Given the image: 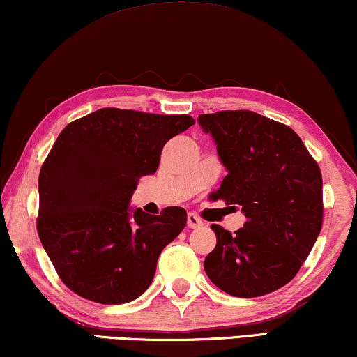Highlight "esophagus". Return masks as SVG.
<instances>
[{"mask_svg": "<svg viewBox=\"0 0 357 357\" xmlns=\"http://www.w3.org/2000/svg\"><path fill=\"white\" fill-rule=\"evenodd\" d=\"M187 227L188 228H200V227H204V222H202V218L197 217L195 213H188L187 215Z\"/></svg>", "mask_w": 357, "mask_h": 357, "instance_id": "obj_1", "label": "esophagus"}]
</instances>
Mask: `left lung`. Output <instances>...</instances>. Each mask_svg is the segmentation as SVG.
<instances>
[{"label":"left lung","mask_w":357,"mask_h":357,"mask_svg":"<svg viewBox=\"0 0 357 357\" xmlns=\"http://www.w3.org/2000/svg\"><path fill=\"white\" fill-rule=\"evenodd\" d=\"M199 124L228 172L213 199L240 206L246 218L235 235L213 223L206 276L231 296L276 291L296 276L321 231L319 167L291 127L257 112L200 114Z\"/></svg>","instance_id":"1"}]
</instances>
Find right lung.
Instances as JSON below:
<instances>
[{
  "label": "right lung",
  "mask_w": 357,
  "mask_h": 357,
  "mask_svg": "<svg viewBox=\"0 0 357 357\" xmlns=\"http://www.w3.org/2000/svg\"><path fill=\"white\" fill-rule=\"evenodd\" d=\"M195 124L105 107L64 127L39 174L38 235L63 283L86 300L122 305L155 275L162 250L187 225L182 206L160 215L130 208L144 175L155 174L167 140Z\"/></svg>",
  "instance_id": "obj_1"
}]
</instances>
